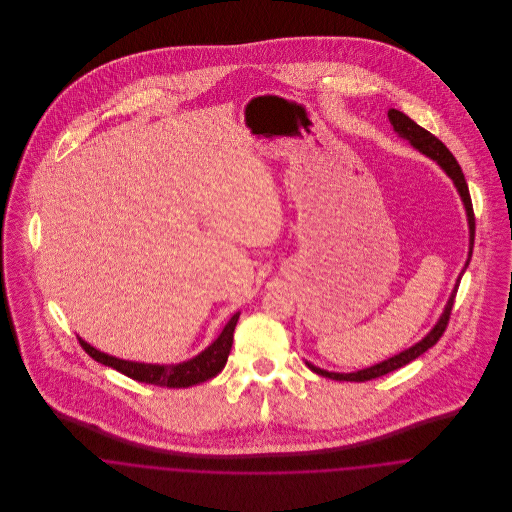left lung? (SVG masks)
Segmentation results:
<instances>
[{
    "label": "left lung",
    "mask_w": 512,
    "mask_h": 512,
    "mask_svg": "<svg viewBox=\"0 0 512 512\" xmlns=\"http://www.w3.org/2000/svg\"><path fill=\"white\" fill-rule=\"evenodd\" d=\"M388 118H390V124L394 126V130H396L402 138L410 140L412 146L416 147V149H420L422 153H426L428 157H432L434 161H438L439 165L443 167V171L453 179V183H455V187H457V191H459V195H461V199H463V203H465L467 217H469L471 246H469V258H467V262H465V268H467V266H469V260H471V254H473V242H475V213H473V203H471L469 187H467L465 175H463V171H461L457 159L453 157V153H451L447 147L439 142L434 134H430L428 130H424L422 126H418V124H416L412 118H408L404 112L392 108V110H388ZM457 288H459V280H457V286H455V290H453L449 301H447V305H445V311H443L438 325L430 331V335H426L418 345L410 347L408 351H404V353H400V355H396V357H392V359H388V361H384V363H380V365L370 366V368L359 370V372H351V374L327 372V370H321V368L309 365V363H307V366H309L313 372H317V374H321V376H325V378H331V380L365 382V380H372V378L384 376V374H388V372H392V370H398V368L412 363L414 359H418L420 355H424L428 349H432V347L438 343L439 339H441V335L445 333L447 323H449V317H451V309H453V303H455Z\"/></svg>",
    "instance_id": "obj_1"
}]
</instances>
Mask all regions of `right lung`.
I'll use <instances>...</instances> for the list:
<instances>
[{"label": "right lung", "instance_id": "1", "mask_svg": "<svg viewBox=\"0 0 512 512\" xmlns=\"http://www.w3.org/2000/svg\"><path fill=\"white\" fill-rule=\"evenodd\" d=\"M240 313L232 315V319L226 323V327L222 329L219 339L205 349L199 357L183 363V365H142V363H130V361H120L116 357H110L106 353L96 351L94 347H90L88 343H84L82 339H78L80 347L98 363L102 365L112 366L118 372L138 380V382H146V384H155V386H167V388H189L201 382H207L211 378H215L220 370L228 361V353L232 349V339H234V327L238 321Z\"/></svg>", "mask_w": 512, "mask_h": 512}]
</instances>
